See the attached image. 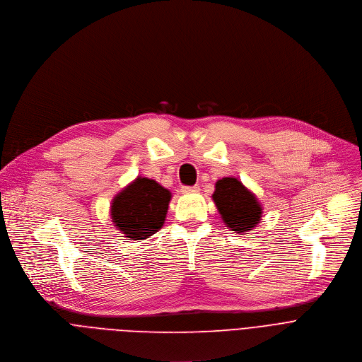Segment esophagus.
I'll list each match as a JSON object with an SVG mask.
<instances>
[{
  "label": "esophagus",
  "instance_id": "esophagus-1",
  "mask_svg": "<svg viewBox=\"0 0 362 362\" xmlns=\"http://www.w3.org/2000/svg\"><path fill=\"white\" fill-rule=\"evenodd\" d=\"M199 189L198 185H182L181 192L182 194H189V192H197Z\"/></svg>",
  "mask_w": 362,
  "mask_h": 362
}]
</instances>
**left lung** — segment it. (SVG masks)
I'll use <instances>...</instances> for the list:
<instances>
[{
	"mask_svg": "<svg viewBox=\"0 0 362 362\" xmlns=\"http://www.w3.org/2000/svg\"><path fill=\"white\" fill-rule=\"evenodd\" d=\"M212 199L227 227L238 234L255 228L261 220V205L237 178L227 177L216 182Z\"/></svg>",
	"mask_w": 362,
	"mask_h": 362,
	"instance_id": "left-lung-1",
	"label": "left lung"
}]
</instances>
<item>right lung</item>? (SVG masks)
<instances>
[{
    "instance_id": "1",
    "label": "right lung",
    "mask_w": 362,
    "mask_h": 362,
    "mask_svg": "<svg viewBox=\"0 0 362 362\" xmlns=\"http://www.w3.org/2000/svg\"><path fill=\"white\" fill-rule=\"evenodd\" d=\"M171 192L150 178L138 177L111 206L112 223L131 240H146L164 224Z\"/></svg>"
}]
</instances>
